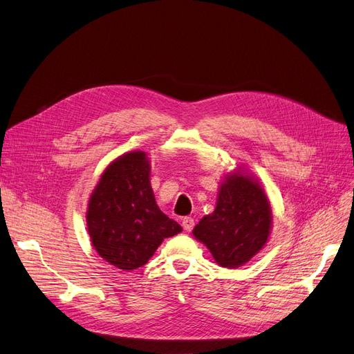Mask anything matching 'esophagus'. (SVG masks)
<instances>
[{"label":"esophagus","instance_id":"obj_1","mask_svg":"<svg viewBox=\"0 0 354 354\" xmlns=\"http://www.w3.org/2000/svg\"><path fill=\"white\" fill-rule=\"evenodd\" d=\"M182 227H183V230L187 231V232H191V231L194 230V227H195V221H194V218H191V216H185V218L182 219Z\"/></svg>","mask_w":354,"mask_h":354}]
</instances>
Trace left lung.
Segmentation results:
<instances>
[{
	"instance_id": "left-lung-1",
	"label": "left lung",
	"mask_w": 354,
	"mask_h": 354,
	"mask_svg": "<svg viewBox=\"0 0 354 354\" xmlns=\"http://www.w3.org/2000/svg\"><path fill=\"white\" fill-rule=\"evenodd\" d=\"M270 228L271 208L261 187L232 174L221 185L215 211L199 221L194 235L221 267L235 268L266 245Z\"/></svg>"
}]
</instances>
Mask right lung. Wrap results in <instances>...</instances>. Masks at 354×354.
I'll return each mask as SVG.
<instances>
[{
	"label": "right lung",
	"instance_id": "1",
	"mask_svg": "<svg viewBox=\"0 0 354 354\" xmlns=\"http://www.w3.org/2000/svg\"><path fill=\"white\" fill-rule=\"evenodd\" d=\"M143 152H129L107 166L87 209L91 244L120 270L145 266L162 241L182 231L156 205Z\"/></svg>",
	"mask_w": 354,
	"mask_h": 354
}]
</instances>
